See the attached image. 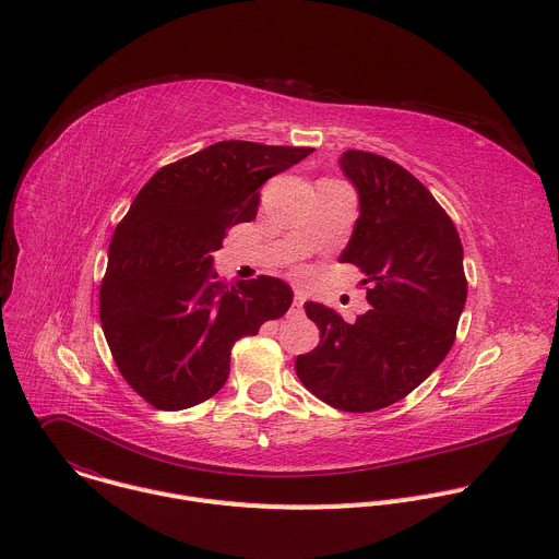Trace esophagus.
Returning a JSON list of instances; mask_svg holds the SVG:
<instances>
[{
	"label": "esophagus",
	"mask_w": 559,
	"mask_h": 559,
	"mask_svg": "<svg viewBox=\"0 0 559 559\" xmlns=\"http://www.w3.org/2000/svg\"><path fill=\"white\" fill-rule=\"evenodd\" d=\"M302 305H305V294L296 292V294H294V300H292V307H289V313H292V316H300V313H302Z\"/></svg>",
	"instance_id": "esophagus-1"
}]
</instances>
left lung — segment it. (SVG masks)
Returning <instances> with one entry per match:
<instances>
[{
	"label": "left lung",
	"instance_id": "obj_1",
	"mask_svg": "<svg viewBox=\"0 0 559 559\" xmlns=\"http://www.w3.org/2000/svg\"><path fill=\"white\" fill-rule=\"evenodd\" d=\"M341 168L360 201L341 263L365 274L371 309L345 323L334 309L305 302L321 343L296 358V373L323 403L367 414L403 401L444 360L466 276L453 221L412 173L362 150L343 152Z\"/></svg>",
	"mask_w": 559,
	"mask_h": 559
}]
</instances>
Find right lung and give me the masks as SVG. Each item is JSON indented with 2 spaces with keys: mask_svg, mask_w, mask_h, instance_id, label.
<instances>
[{
  "mask_svg": "<svg viewBox=\"0 0 559 559\" xmlns=\"http://www.w3.org/2000/svg\"><path fill=\"white\" fill-rule=\"evenodd\" d=\"M313 147L218 141L164 166L115 229L99 318L126 382L156 409L212 397L238 338L276 321L292 289L259 276L227 287L212 270L227 229L257 218L261 186Z\"/></svg>",
  "mask_w": 559,
  "mask_h": 559,
  "instance_id": "right-lung-1",
  "label": "right lung"
}]
</instances>
